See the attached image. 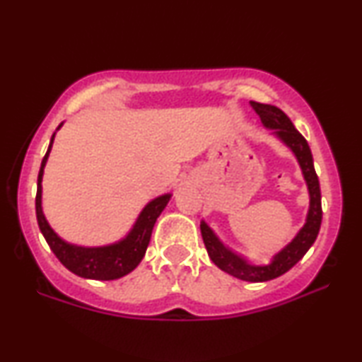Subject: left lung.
<instances>
[{"label": "left lung", "mask_w": 362, "mask_h": 362, "mask_svg": "<svg viewBox=\"0 0 362 362\" xmlns=\"http://www.w3.org/2000/svg\"><path fill=\"white\" fill-rule=\"evenodd\" d=\"M250 105L259 113L264 128L270 130L272 136H275L276 140L284 143L293 153L296 161H298L310 197V206L308 212H306L305 224L284 249L276 252L275 255H272L269 264L262 265L250 264L245 257L235 254L234 250L226 247L219 237L216 235V232L207 226L206 221H201V234L211 260L222 272H226V274L235 276L239 280L259 284V281H269L284 275L285 272H288L291 267L303 259V255L310 250V247L315 244L316 237H318L323 211H321L320 181L318 176H316L313 156H311L308 141L296 130L290 118L280 108L259 102H250Z\"/></svg>", "instance_id": "left-lung-1"}]
</instances>
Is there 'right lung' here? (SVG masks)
I'll use <instances>...</instances> for the list:
<instances>
[{
	"label": "right lung",
	"mask_w": 362,
	"mask_h": 362,
	"mask_svg": "<svg viewBox=\"0 0 362 362\" xmlns=\"http://www.w3.org/2000/svg\"><path fill=\"white\" fill-rule=\"evenodd\" d=\"M64 122L57 127L61 130ZM57 130L54 132L49 143L46 156L42 158L41 170L37 176V194H36V216L37 224L41 229L44 239L51 247V250L61 260V264L82 279L90 280H117L122 279L136 269L146 254V247L150 244L153 227L156 224V219L165 211L168 202L173 197V192H165V194L156 196L148 204L143 207L136 221L133 222L132 229L122 237L120 240L112 242L105 245L86 247L77 245L72 242H67L57 234L56 230L49 226V222L44 216L42 211V177L44 168L47 165L49 155H51L54 138H56Z\"/></svg>",
	"instance_id": "obj_1"
}]
</instances>
